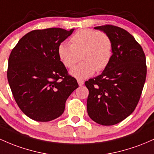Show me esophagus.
I'll return each instance as SVG.
<instances>
[{
  "label": "esophagus",
  "instance_id": "esophagus-1",
  "mask_svg": "<svg viewBox=\"0 0 154 154\" xmlns=\"http://www.w3.org/2000/svg\"><path fill=\"white\" fill-rule=\"evenodd\" d=\"M77 82H78V84H79V85L80 86H82V85H84V81H82V80H77Z\"/></svg>",
  "mask_w": 154,
  "mask_h": 154
}]
</instances>
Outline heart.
<instances>
[{"mask_svg": "<svg viewBox=\"0 0 154 154\" xmlns=\"http://www.w3.org/2000/svg\"><path fill=\"white\" fill-rule=\"evenodd\" d=\"M69 43L58 45V55L67 69L73 68L80 57L82 62L70 72L78 80L91 77L96 71L104 70L112 59V40L105 32L89 28L79 30L71 37Z\"/></svg>", "mask_w": 154, "mask_h": 154, "instance_id": "1", "label": "heart"}]
</instances>
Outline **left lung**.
Masks as SVG:
<instances>
[{"mask_svg": "<svg viewBox=\"0 0 154 154\" xmlns=\"http://www.w3.org/2000/svg\"><path fill=\"white\" fill-rule=\"evenodd\" d=\"M111 37L112 57L100 75L85 82L89 91L87 111L97 124H118L135 109L146 82V55L140 45L128 31L105 25L95 27Z\"/></svg>", "mask_w": 154, "mask_h": 154, "instance_id": "obj_1", "label": "left lung"}]
</instances>
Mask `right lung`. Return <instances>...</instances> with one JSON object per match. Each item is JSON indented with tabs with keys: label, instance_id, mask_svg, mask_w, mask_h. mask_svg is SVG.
<instances>
[{
	"label": "right lung",
	"instance_id": "add662e5",
	"mask_svg": "<svg viewBox=\"0 0 154 154\" xmlns=\"http://www.w3.org/2000/svg\"><path fill=\"white\" fill-rule=\"evenodd\" d=\"M74 29L33 30L22 37L8 58L7 78L18 107L47 122L58 118L78 83L60 62L58 47Z\"/></svg>",
	"mask_w": 154,
	"mask_h": 154
}]
</instances>
